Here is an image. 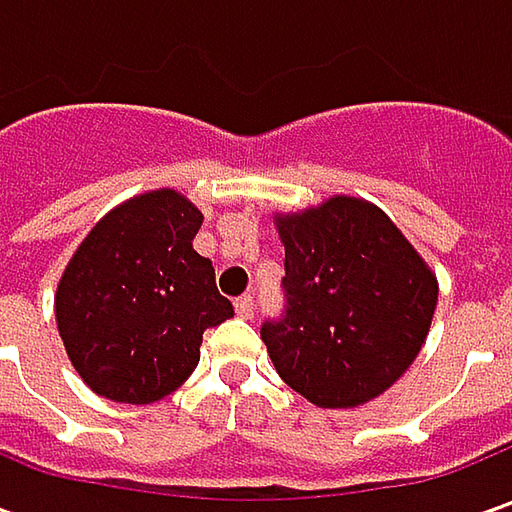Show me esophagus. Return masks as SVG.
Wrapping results in <instances>:
<instances>
[{"mask_svg": "<svg viewBox=\"0 0 512 512\" xmlns=\"http://www.w3.org/2000/svg\"><path fill=\"white\" fill-rule=\"evenodd\" d=\"M253 310H256V305H253V296H242V299H236V313H239L242 319H253Z\"/></svg>", "mask_w": 512, "mask_h": 512, "instance_id": "obj_1", "label": "esophagus"}]
</instances>
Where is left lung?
Masks as SVG:
<instances>
[{
	"mask_svg": "<svg viewBox=\"0 0 512 512\" xmlns=\"http://www.w3.org/2000/svg\"><path fill=\"white\" fill-rule=\"evenodd\" d=\"M287 307L262 325L276 373L316 407L382 396L419 356L439 302L436 273L382 207L330 196L273 216Z\"/></svg>",
	"mask_w": 512,
	"mask_h": 512,
	"instance_id": "1",
	"label": "left lung"
}]
</instances>
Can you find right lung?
<instances>
[{
    "label": "right lung",
    "instance_id": "obj_1",
    "mask_svg": "<svg viewBox=\"0 0 512 512\" xmlns=\"http://www.w3.org/2000/svg\"><path fill=\"white\" fill-rule=\"evenodd\" d=\"M202 210L170 187L105 213L56 285L70 364L110 402L170 396L199 364L202 333L233 316L210 259L193 250Z\"/></svg>",
    "mask_w": 512,
    "mask_h": 512
}]
</instances>
